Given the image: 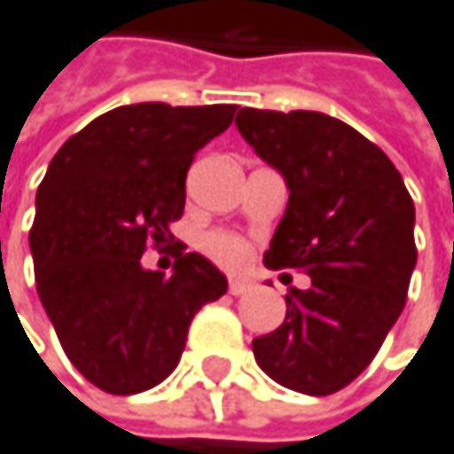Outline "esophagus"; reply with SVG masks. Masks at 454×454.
Segmentation results:
<instances>
[{"instance_id":"34e87169","label":"esophagus","mask_w":454,"mask_h":454,"mask_svg":"<svg viewBox=\"0 0 454 454\" xmlns=\"http://www.w3.org/2000/svg\"><path fill=\"white\" fill-rule=\"evenodd\" d=\"M228 293H231V295H244V293H249V282L231 278V280H228Z\"/></svg>"}]
</instances>
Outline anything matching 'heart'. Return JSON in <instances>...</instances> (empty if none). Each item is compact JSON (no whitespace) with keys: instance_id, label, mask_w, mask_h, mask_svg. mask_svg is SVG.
I'll return each instance as SVG.
<instances>
[{"instance_id":"1","label":"heart","mask_w":454,"mask_h":454,"mask_svg":"<svg viewBox=\"0 0 454 454\" xmlns=\"http://www.w3.org/2000/svg\"><path fill=\"white\" fill-rule=\"evenodd\" d=\"M200 249L223 267H239L247 259V244L226 231H207L200 236Z\"/></svg>"}]
</instances>
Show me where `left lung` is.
<instances>
[{"instance_id": "left-lung-1", "label": "left lung", "mask_w": 454, "mask_h": 454, "mask_svg": "<svg viewBox=\"0 0 454 454\" xmlns=\"http://www.w3.org/2000/svg\"><path fill=\"white\" fill-rule=\"evenodd\" d=\"M236 128L290 190L264 267L310 278L290 287L282 326L254 339V357L275 383L329 395L372 362L406 306L411 195L386 153L332 115L241 107Z\"/></svg>"}]
</instances>
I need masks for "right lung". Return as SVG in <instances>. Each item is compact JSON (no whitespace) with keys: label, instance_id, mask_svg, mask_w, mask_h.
Masks as SVG:
<instances>
[{"label":"right lung","instance_id":"right-lung-1","mask_svg":"<svg viewBox=\"0 0 454 454\" xmlns=\"http://www.w3.org/2000/svg\"><path fill=\"white\" fill-rule=\"evenodd\" d=\"M233 113L122 105L71 136L43 176L30 228L38 295L71 364L105 393L133 395L169 378L195 313L228 290L184 244L169 278L144 270L141 256L172 236L187 169Z\"/></svg>","mask_w":454,"mask_h":454}]
</instances>
